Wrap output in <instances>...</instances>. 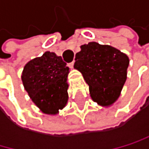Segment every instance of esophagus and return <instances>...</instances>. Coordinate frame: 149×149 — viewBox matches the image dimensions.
Returning a JSON list of instances; mask_svg holds the SVG:
<instances>
[{
  "label": "esophagus",
  "instance_id": "obj_1",
  "mask_svg": "<svg viewBox=\"0 0 149 149\" xmlns=\"http://www.w3.org/2000/svg\"><path fill=\"white\" fill-rule=\"evenodd\" d=\"M73 66H74V61H72V62H70V63H69V67L70 68H73Z\"/></svg>",
  "mask_w": 149,
  "mask_h": 149
}]
</instances>
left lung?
<instances>
[{"mask_svg": "<svg viewBox=\"0 0 149 149\" xmlns=\"http://www.w3.org/2000/svg\"><path fill=\"white\" fill-rule=\"evenodd\" d=\"M80 49L74 68L89 86L92 100L103 107L111 106L119 98L127 79L129 57L111 45L96 42L83 45Z\"/></svg>", "mask_w": 149, "mask_h": 149, "instance_id": "8db88e82", "label": "left lung"}]
</instances>
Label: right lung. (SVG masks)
<instances>
[{
	"label": "right lung",
	"mask_w": 149,
	"mask_h": 149,
	"mask_svg": "<svg viewBox=\"0 0 149 149\" xmlns=\"http://www.w3.org/2000/svg\"><path fill=\"white\" fill-rule=\"evenodd\" d=\"M70 68L61 56L45 52L25 65L21 80L33 103L46 114H56L66 106Z\"/></svg>",
	"instance_id": "obj_1"
}]
</instances>
